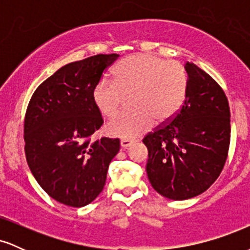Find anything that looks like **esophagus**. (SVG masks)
<instances>
[{
	"label": "esophagus",
	"mask_w": 250,
	"mask_h": 250,
	"mask_svg": "<svg viewBox=\"0 0 250 250\" xmlns=\"http://www.w3.org/2000/svg\"><path fill=\"white\" fill-rule=\"evenodd\" d=\"M134 143V140H121V142H120V145H121V148L123 149H127L128 147H130L131 145Z\"/></svg>",
	"instance_id": "obj_1"
}]
</instances>
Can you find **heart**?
<instances>
[{"label": "heart", "mask_w": 250, "mask_h": 250, "mask_svg": "<svg viewBox=\"0 0 250 250\" xmlns=\"http://www.w3.org/2000/svg\"><path fill=\"white\" fill-rule=\"evenodd\" d=\"M188 76L181 63L151 54L127 57L114 71V81L101 80L91 100L105 117L114 116L125 96L131 97L133 111L122 113L105 125L109 135L131 140L153 128L155 121L170 120L185 102Z\"/></svg>", "instance_id": "1"}]
</instances>
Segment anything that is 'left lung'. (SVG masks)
<instances>
[{
    "label": "left lung",
    "instance_id": "left-lung-1",
    "mask_svg": "<svg viewBox=\"0 0 250 250\" xmlns=\"http://www.w3.org/2000/svg\"><path fill=\"white\" fill-rule=\"evenodd\" d=\"M185 69L187 95L179 113L143 139L150 185L175 201L197 196L213 185L230 142V111L223 90L193 62Z\"/></svg>",
    "mask_w": 250,
    "mask_h": 250
}]
</instances>
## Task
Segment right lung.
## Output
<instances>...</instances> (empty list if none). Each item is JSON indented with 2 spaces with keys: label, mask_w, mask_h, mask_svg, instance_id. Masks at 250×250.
Listing matches in <instances>:
<instances>
[{
  "label": "right lung",
  "mask_w": 250,
  "mask_h": 250,
  "mask_svg": "<svg viewBox=\"0 0 250 250\" xmlns=\"http://www.w3.org/2000/svg\"><path fill=\"white\" fill-rule=\"evenodd\" d=\"M117 54L95 55L60 68L39 85L24 120L25 156L43 190L69 207H84L105 185L119 139L91 141L103 120L93 89Z\"/></svg>",
  "instance_id": "1"
}]
</instances>
